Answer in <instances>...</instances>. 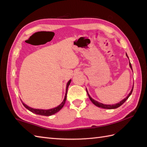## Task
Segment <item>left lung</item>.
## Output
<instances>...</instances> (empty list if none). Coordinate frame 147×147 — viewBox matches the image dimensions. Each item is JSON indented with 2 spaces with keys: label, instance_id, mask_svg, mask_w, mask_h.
Returning <instances> with one entry per match:
<instances>
[{
  "label": "left lung",
  "instance_id": "8db88e82",
  "mask_svg": "<svg viewBox=\"0 0 147 147\" xmlns=\"http://www.w3.org/2000/svg\"><path fill=\"white\" fill-rule=\"evenodd\" d=\"M126 56H127V57H128L127 54H126ZM128 58H129V57H128ZM129 66H130L131 69H132L131 64L130 63H129ZM133 88H134V86L132 87V90H131L130 93L128 94V96L126 97V98H124L123 100H122L121 101H120V102H119V103L116 104H114V105H105V104H102V103H100V102H97V101L94 100L93 99H92L91 97H90V96L89 95L87 90H86V92H87V93H88V96H89V98H90V99L91 100V102H92V103L94 104L95 105H96L97 107H100V108H102V109H117V108L121 106L123 103H124V102H126V100L129 98V96H131V94H132V91H133Z\"/></svg>",
  "mask_w": 147,
  "mask_h": 147
}]
</instances>
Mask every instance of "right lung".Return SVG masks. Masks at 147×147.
<instances>
[{
    "instance_id": "obj_1",
    "label": "right lung",
    "mask_w": 147,
    "mask_h": 147,
    "mask_svg": "<svg viewBox=\"0 0 147 147\" xmlns=\"http://www.w3.org/2000/svg\"><path fill=\"white\" fill-rule=\"evenodd\" d=\"M71 82V80L68 82L67 84V86H66V92H65V97H64V99L62 103L58 105L56 107L54 108V109H49V110H42V109H32V108H30L29 107H28V105H26V104H24L23 102H22L23 103V105L28 110H29V111H30L31 112L34 113L35 114H37V115H43V116H50V115H52L53 114H55L56 113H57V112H59V111L63 107L64 105L65 104V102L66 100V97H67V89L68 87L69 86V84Z\"/></svg>"
}]
</instances>
